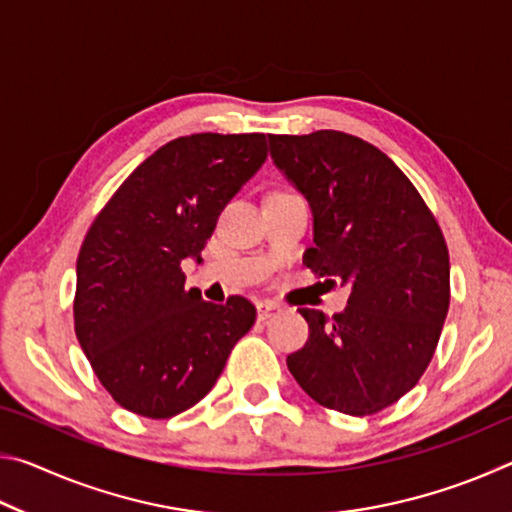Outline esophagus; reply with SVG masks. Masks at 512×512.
<instances>
[{
	"mask_svg": "<svg viewBox=\"0 0 512 512\" xmlns=\"http://www.w3.org/2000/svg\"><path fill=\"white\" fill-rule=\"evenodd\" d=\"M277 311H280V305H277V302H273V300H262V302H257V318L262 320H268V318H273Z\"/></svg>",
	"mask_w": 512,
	"mask_h": 512,
	"instance_id": "esophagus-1",
	"label": "esophagus"
}]
</instances>
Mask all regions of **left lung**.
<instances>
[{"instance_id":"8db88e82","label":"left lung","mask_w":512,"mask_h":512,"mask_svg":"<svg viewBox=\"0 0 512 512\" xmlns=\"http://www.w3.org/2000/svg\"><path fill=\"white\" fill-rule=\"evenodd\" d=\"M275 167L307 198L305 264L350 287L329 318L298 309L305 348L287 357L311 400L372 415L418 384L449 309V253L418 189L377 146L341 131L268 135Z\"/></svg>"}]
</instances>
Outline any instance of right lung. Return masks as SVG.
Masks as SVG:
<instances>
[{
  "label": "right lung",
  "mask_w": 512,
  "mask_h": 512,
  "mask_svg": "<svg viewBox=\"0 0 512 512\" xmlns=\"http://www.w3.org/2000/svg\"><path fill=\"white\" fill-rule=\"evenodd\" d=\"M266 135L196 133L149 155L94 219L76 262L74 329L112 400L153 420L212 391L253 302L185 289L219 214L266 160Z\"/></svg>",
  "instance_id": "1"
}]
</instances>
